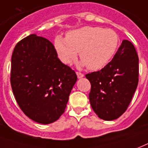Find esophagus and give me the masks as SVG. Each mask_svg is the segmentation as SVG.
<instances>
[{"label":"esophagus","instance_id":"esophagus-1","mask_svg":"<svg viewBox=\"0 0 148 148\" xmlns=\"http://www.w3.org/2000/svg\"><path fill=\"white\" fill-rule=\"evenodd\" d=\"M76 74L78 78H82V77H84V74H82V73H81V72H76Z\"/></svg>","mask_w":148,"mask_h":148}]
</instances>
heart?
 <instances>
[{"instance_id": "b5f03b06", "label": "heart", "mask_w": 148, "mask_h": 148, "mask_svg": "<svg viewBox=\"0 0 148 148\" xmlns=\"http://www.w3.org/2000/svg\"><path fill=\"white\" fill-rule=\"evenodd\" d=\"M119 45L116 31L98 26H84L66 34V38L56 37L54 47L64 64H71L80 57L83 66L99 71L111 61Z\"/></svg>"}]
</instances>
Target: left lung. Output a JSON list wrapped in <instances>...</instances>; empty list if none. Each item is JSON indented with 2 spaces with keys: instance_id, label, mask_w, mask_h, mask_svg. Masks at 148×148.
I'll return each instance as SVG.
<instances>
[{
  "instance_id": "1",
  "label": "left lung",
  "mask_w": 148,
  "mask_h": 148,
  "mask_svg": "<svg viewBox=\"0 0 148 148\" xmlns=\"http://www.w3.org/2000/svg\"><path fill=\"white\" fill-rule=\"evenodd\" d=\"M138 76L139 58L128 40H123L104 68L85 75L91 83V106L100 119L110 121L123 114L137 89Z\"/></svg>"
}]
</instances>
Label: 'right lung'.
I'll return each instance as SVG.
<instances>
[{"label": "right lung", "instance_id": "1", "mask_svg": "<svg viewBox=\"0 0 148 148\" xmlns=\"http://www.w3.org/2000/svg\"><path fill=\"white\" fill-rule=\"evenodd\" d=\"M77 79L48 39L32 34L14 47L11 88L20 109L33 121L49 124L59 119Z\"/></svg>", "mask_w": 148, "mask_h": 148}]
</instances>
